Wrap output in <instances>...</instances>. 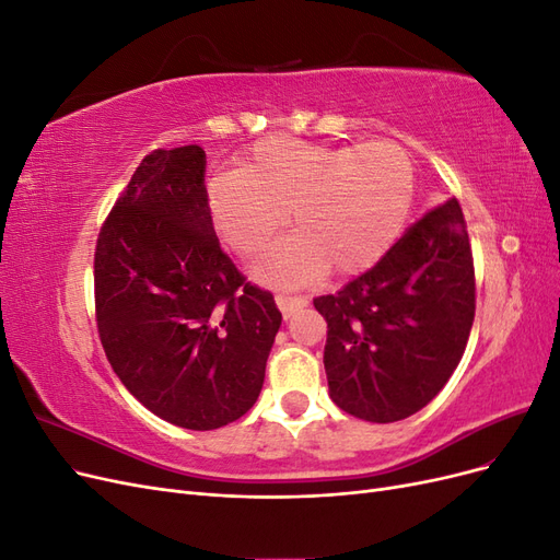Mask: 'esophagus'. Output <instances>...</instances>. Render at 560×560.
I'll return each mask as SVG.
<instances>
[{"mask_svg":"<svg viewBox=\"0 0 560 560\" xmlns=\"http://www.w3.org/2000/svg\"><path fill=\"white\" fill-rule=\"evenodd\" d=\"M276 306L280 308L282 317L290 319L296 311H301L303 306H308V301L303 296H287V294H278L276 296Z\"/></svg>","mask_w":560,"mask_h":560,"instance_id":"esophagus-1","label":"esophagus"}]
</instances>
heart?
I'll return each mask as SVG.
<instances>
[{
	"instance_id": "heart-1",
	"label": "heart",
	"mask_w": 560,
	"mask_h": 560,
	"mask_svg": "<svg viewBox=\"0 0 560 560\" xmlns=\"http://www.w3.org/2000/svg\"><path fill=\"white\" fill-rule=\"evenodd\" d=\"M416 198V167L395 142L327 147L266 138L243 159L238 175L208 182L212 226L235 254L254 257L287 224L254 268L273 284H306L319 276H358L399 238Z\"/></svg>"
}]
</instances>
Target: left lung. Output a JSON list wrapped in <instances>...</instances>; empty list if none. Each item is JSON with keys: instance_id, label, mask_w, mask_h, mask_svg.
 I'll list each match as a JSON object with an SVG mask.
<instances>
[{"instance_id": "obj_1", "label": "left lung", "mask_w": 560, "mask_h": 560, "mask_svg": "<svg viewBox=\"0 0 560 560\" xmlns=\"http://www.w3.org/2000/svg\"><path fill=\"white\" fill-rule=\"evenodd\" d=\"M313 303L327 319L325 371L338 409L369 422L420 411L460 364L474 322L460 202L430 210L374 268Z\"/></svg>"}]
</instances>
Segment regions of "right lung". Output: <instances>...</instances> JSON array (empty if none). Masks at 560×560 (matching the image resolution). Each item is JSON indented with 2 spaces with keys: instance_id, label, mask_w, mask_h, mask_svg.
<instances>
[{
  "instance_id": "add662e5",
  "label": "right lung",
  "mask_w": 560,
  "mask_h": 560,
  "mask_svg": "<svg viewBox=\"0 0 560 560\" xmlns=\"http://www.w3.org/2000/svg\"><path fill=\"white\" fill-rule=\"evenodd\" d=\"M95 315L114 374L173 425L217 430L257 401L282 315L219 247L198 144L151 151L118 196Z\"/></svg>"
}]
</instances>
